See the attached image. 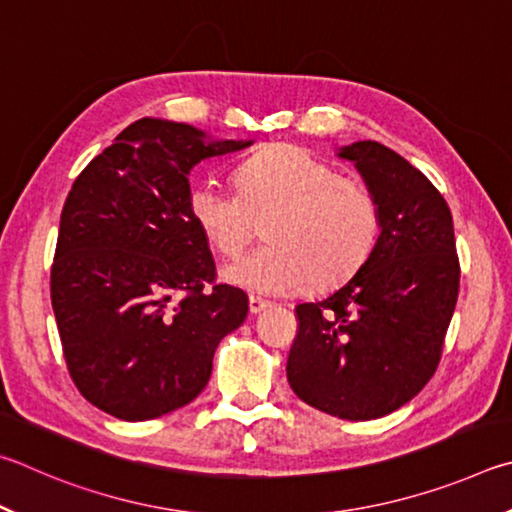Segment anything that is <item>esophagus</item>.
Instances as JSON below:
<instances>
[{
	"mask_svg": "<svg viewBox=\"0 0 512 512\" xmlns=\"http://www.w3.org/2000/svg\"><path fill=\"white\" fill-rule=\"evenodd\" d=\"M267 308H270V303H267V301L258 299V297H249V312H251V315H258V312H263Z\"/></svg>",
	"mask_w": 512,
	"mask_h": 512,
	"instance_id": "1",
	"label": "esophagus"
}]
</instances>
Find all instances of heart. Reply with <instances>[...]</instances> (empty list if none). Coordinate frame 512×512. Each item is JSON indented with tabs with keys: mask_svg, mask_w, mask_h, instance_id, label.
Masks as SVG:
<instances>
[{
	"mask_svg": "<svg viewBox=\"0 0 512 512\" xmlns=\"http://www.w3.org/2000/svg\"><path fill=\"white\" fill-rule=\"evenodd\" d=\"M238 191L213 177L188 191V213L206 242L236 256L265 222L263 249L240 256L222 279L258 297L335 288L360 270L380 236V202L360 179L299 146H274L240 161Z\"/></svg>",
	"mask_w": 512,
	"mask_h": 512,
	"instance_id": "heart-1",
	"label": "heart"
}]
</instances>
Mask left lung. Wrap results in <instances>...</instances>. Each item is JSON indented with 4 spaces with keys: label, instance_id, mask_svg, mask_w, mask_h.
I'll use <instances>...</instances> for the list:
<instances>
[{
    "label": "left lung",
    "instance_id": "left-lung-1",
    "mask_svg": "<svg viewBox=\"0 0 512 512\" xmlns=\"http://www.w3.org/2000/svg\"><path fill=\"white\" fill-rule=\"evenodd\" d=\"M380 202V236L351 281L297 306L288 382L310 407L344 420L391 414L441 362L459 297L452 213L438 188L378 141L339 150Z\"/></svg>",
    "mask_w": 512,
    "mask_h": 512
}]
</instances>
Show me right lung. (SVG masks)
<instances>
[{"instance_id":"add662e5","label":"right lung","mask_w":512,"mask_h":512,"mask_svg":"<svg viewBox=\"0 0 512 512\" xmlns=\"http://www.w3.org/2000/svg\"><path fill=\"white\" fill-rule=\"evenodd\" d=\"M204 137L186 123L134 121L62 206L51 306L67 369L85 400L130 423L200 396L220 339L249 312L245 292L215 285L186 200L195 164L251 141Z\"/></svg>"}]
</instances>
